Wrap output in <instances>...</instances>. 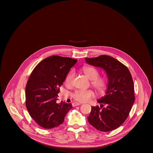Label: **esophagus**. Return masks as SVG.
I'll list each match as a JSON object with an SVG mask.
<instances>
[{
    "instance_id": "1",
    "label": "esophagus",
    "mask_w": 153,
    "mask_h": 153,
    "mask_svg": "<svg viewBox=\"0 0 153 153\" xmlns=\"http://www.w3.org/2000/svg\"><path fill=\"white\" fill-rule=\"evenodd\" d=\"M81 103H79V102H73L72 103V105L73 106H78V105H80Z\"/></svg>"
}]
</instances>
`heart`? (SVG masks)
Returning <instances> with one entry per match:
<instances>
[{"label":"heart","mask_w":153,"mask_h":153,"mask_svg":"<svg viewBox=\"0 0 153 153\" xmlns=\"http://www.w3.org/2000/svg\"><path fill=\"white\" fill-rule=\"evenodd\" d=\"M82 71L85 76L91 80V85L99 92H103L105 90L108 84V80L104 76H98L99 71L97 69L93 67H84ZM74 77L73 71H70L65 79V83L67 85H71ZM94 96V93L91 90H76L72 94L73 97L78 102H85L90 100Z\"/></svg>","instance_id":"b5f03b06"}]
</instances>
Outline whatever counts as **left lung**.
<instances>
[{
    "label": "left lung",
    "instance_id": "8db88e82",
    "mask_svg": "<svg viewBox=\"0 0 153 153\" xmlns=\"http://www.w3.org/2000/svg\"><path fill=\"white\" fill-rule=\"evenodd\" d=\"M94 67L103 69L108 83L104 96L97 100L100 106H91L89 123L103 132L119 127L127 119L135 100L134 83L128 68L117 59L106 55L85 58Z\"/></svg>",
    "mask_w": 153,
    "mask_h": 153
}]
</instances>
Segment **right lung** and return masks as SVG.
Wrapping results in <instances>:
<instances>
[{
    "instance_id": "obj_1",
    "label": "right lung",
    "mask_w": 153,
    "mask_h": 153,
    "mask_svg": "<svg viewBox=\"0 0 153 153\" xmlns=\"http://www.w3.org/2000/svg\"><path fill=\"white\" fill-rule=\"evenodd\" d=\"M70 57L52 56L38 63L26 85V106L30 116L41 127L51 129L61 125L72 108L71 103H57L59 87L77 62Z\"/></svg>"
}]
</instances>
